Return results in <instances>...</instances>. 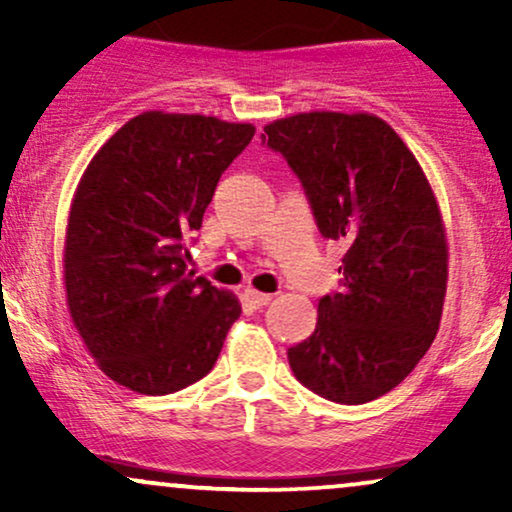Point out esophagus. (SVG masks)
Listing matches in <instances>:
<instances>
[{
  "label": "esophagus",
  "instance_id": "34e87169",
  "mask_svg": "<svg viewBox=\"0 0 512 512\" xmlns=\"http://www.w3.org/2000/svg\"><path fill=\"white\" fill-rule=\"evenodd\" d=\"M245 298L255 305V308H262V305H267L269 301H272V296L269 293H262V291H255V289H248L245 291Z\"/></svg>",
  "mask_w": 512,
  "mask_h": 512
}]
</instances>
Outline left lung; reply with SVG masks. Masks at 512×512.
Returning a JSON list of instances; mask_svg holds the SVG:
<instances>
[{"instance_id":"8db88e82","label":"left lung","mask_w":512,"mask_h":512,"mask_svg":"<svg viewBox=\"0 0 512 512\" xmlns=\"http://www.w3.org/2000/svg\"><path fill=\"white\" fill-rule=\"evenodd\" d=\"M301 180L317 228L344 245L342 291L289 349L293 375L337 404L387 395L436 339L448 238L436 195L399 134L370 113H298L264 127Z\"/></svg>"}]
</instances>
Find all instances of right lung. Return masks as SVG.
Listing matches in <instances>:
<instances>
[{
  "instance_id": "1",
  "label": "right lung",
  "mask_w": 512,
  "mask_h": 512,
  "mask_svg": "<svg viewBox=\"0 0 512 512\" xmlns=\"http://www.w3.org/2000/svg\"><path fill=\"white\" fill-rule=\"evenodd\" d=\"M252 134L243 122L149 110L117 129L81 175L64 289L88 354L117 385L170 395L214 368L240 303L187 269L185 240Z\"/></svg>"
}]
</instances>
